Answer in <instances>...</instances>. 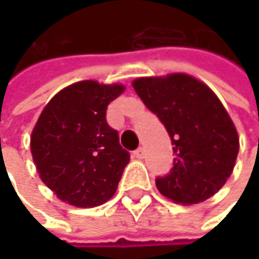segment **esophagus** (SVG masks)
<instances>
[{
	"label": "esophagus",
	"mask_w": 259,
	"mask_h": 259,
	"mask_svg": "<svg viewBox=\"0 0 259 259\" xmlns=\"http://www.w3.org/2000/svg\"><path fill=\"white\" fill-rule=\"evenodd\" d=\"M144 154H145V151H144L142 147H139L138 150L133 151V157H135V159H144Z\"/></svg>",
	"instance_id": "34e87169"
}]
</instances>
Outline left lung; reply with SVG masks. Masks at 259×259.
I'll use <instances>...</instances> for the list:
<instances>
[{
    "label": "left lung",
    "mask_w": 259,
    "mask_h": 259,
    "mask_svg": "<svg viewBox=\"0 0 259 259\" xmlns=\"http://www.w3.org/2000/svg\"><path fill=\"white\" fill-rule=\"evenodd\" d=\"M144 105L159 117L176 153L174 166L157 177L159 192L177 204H198L230 179L238 154V135L218 96L184 73L132 82Z\"/></svg>",
    "instance_id": "obj_1"
}]
</instances>
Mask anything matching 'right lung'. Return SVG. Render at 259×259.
<instances>
[{
	"label": "right lung",
	"instance_id": "add662e5",
	"mask_svg": "<svg viewBox=\"0 0 259 259\" xmlns=\"http://www.w3.org/2000/svg\"><path fill=\"white\" fill-rule=\"evenodd\" d=\"M124 85L80 80L57 93L41 111L31 154L41 181L64 202L91 208L114 196L130 154L106 121L108 105Z\"/></svg>",
	"mask_w": 259,
	"mask_h": 259
}]
</instances>
